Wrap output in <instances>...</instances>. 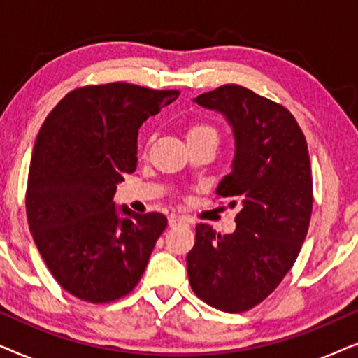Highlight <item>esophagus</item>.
Listing matches in <instances>:
<instances>
[{
	"instance_id": "obj_1",
	"label": "esophagus",
	"mask_w": 358,
	"mask_h": 358,
	"mask_svg": "<svg viewBox=\"0 0 358 358\" xmlns=\"http://www.w3.org/2000/svg\"><path fill=\"white\" fill-rule=\"evenodd\" d=\"M179 224H189L187 218H184V217H176V215H173V217L169 218V227H179Z\"/></svg>"
}]
</instances>
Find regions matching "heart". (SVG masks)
I'll return each mask as SVG.
<instances>
[{
	"label": "heart",
	"mask_w": 358,
	"mask_h": 358,
	"mask_svg": "<svg viewBox=\"0 0 358 358\" xmlns=\"http://www.w3.org/2000/svg\"><path fill=\"white\" fill-rule=\"evenodd\" d=\"M195 138H203V140H212L215 143H218V130L213 125L207 124V122H195L189 127L187 130V140Z\"/></svg>",
	"instance_id": "heart-1"
}]
</instances>
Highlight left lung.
Instances as JSON below:
<instances>
[{
  "instance_id": "1",
  "label": "left lung",
  "mask_w": 358,
  "mask_h": 358,
  "mask_svg": "<svg viewBox=\"0 0 358 358\" xmlns=\"http://www.w3.org/2000/svg\"><path fill=\"white\" fill-rule=\"evenodd\" d=\"M194 101L222 112L233 127V171L217 195L241 210L231 234L197 224L187 254L189 282L207 305L248 311L275 290L306 238L313 212L306 138L287 107L244 86L223 85Z\"/></svg>"
}]
</instances>
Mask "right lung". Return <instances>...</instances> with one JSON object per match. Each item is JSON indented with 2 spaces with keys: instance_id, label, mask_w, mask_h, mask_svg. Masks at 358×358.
Here are the masks:
<instances>
[{
  "instance_id": "add662e5",
  "label": "right lung",
  "mask_w": 358,
  "mask_h": 358,
  "mask_svg": "<svg viewBox=\"0 0 358 358\" xmlns=\"http://www.w3.org/2000/svg\"><path fill=\"white\" fill-rule=\"evenodd\" d=\"M178 90L107 83L68 92L38 131L26 212L32 238L63 290L83 301H117L143 275L166 215L119 217L115 185L136 168L141 124L178 99Z\"/></svg>"
}]
</instances>
